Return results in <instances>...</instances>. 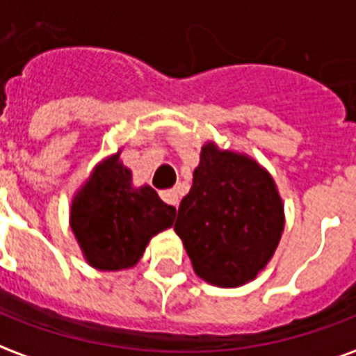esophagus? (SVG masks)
<instances>
[{"label": "esophagus", "mask_w": 356, "mask_h": 356, "mask_svg": "<svg viewBox=\"0 0 356 356\" xmlns=\"http://www.w3.org/2000/svg\"><path fill=\"white\" fill-rule=\"evenodd\" d=\"M161 199L170 207H178V191L176 189H167V191H161Z\"/></svg>", "instance_id": "1"}]
</instances>
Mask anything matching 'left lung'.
Wrapping results in <instances>:
<instances>
[{
  "mask_svg": "<svg viewBox=\"0 0 356 356\" xmlns=\"http://www.w3.org/2000/svg\"><path fill=\"white\" fill-rule=\"evenodd\" d=\"M175 232L199 279L220 288L243 286L273 258L284 232V203L266 167L209 140Z\"/></svg>",
  "mask_w": 356,
  "mask_h": 356,
  "instance_id": "1",
  "label": "left lung"
}]
</instances>
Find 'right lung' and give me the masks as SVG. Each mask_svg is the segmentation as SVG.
Segmentation results:
<instances>
[{
	"label": "right lung",
	"mask_w": 356,
	"mask_h": 356,
	"mask_svg": "<svg viewBox=\"0 0 356 356\" xmlns=\"http://www.w3.org/2000/svg\"><path fill=\"white\" fill-rule=\"evenodd\" d=\"M121 149L104 157L74 193L70 227L83 258L98 271H123L140 261L157 233L175 224L176 209L157 191L132 184Z\"/></svg>",
	"instance_id": "right-lung-1"
}]
</instances>
